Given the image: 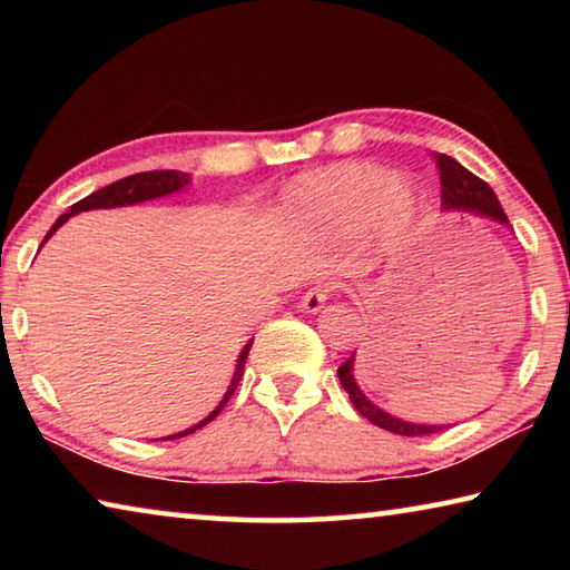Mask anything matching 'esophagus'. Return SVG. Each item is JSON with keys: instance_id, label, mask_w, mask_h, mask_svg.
Returning <instances> with one entry per match:
<instances>
[{"instance_id": "1", "label": "esophagus", "mask_w": 570, "mask_h": 570, "mask_svg": "<svg viewBox=\"0 0 570 570\" xmlns=\"http://www.w3.org/2000/svg\"><path fill=\"white\" fill-rule=\"evenodd\" d=\"M332 292H334V284H332V282H324V284L312 286V288H308V292L302 296V308H304V312H308V314L320 312L326 298L332 296Z\"/></svg>"}]
</instances>
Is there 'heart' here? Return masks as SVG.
Masks as SVG:
<instances>
[{"mask_svg":"<svg viewBox=\"0 0 570 570\" xmlns=\"http://www.w3.org/2000/svg\"><path fill=\"white\" fill-rule=\"evenodd\" d=\"M288 206L330 230L364 228L377 248H392L417 224L420 198L407 180L372 163H344L306 173L288 190Z\"/></svg>","mask_w":570,"mask_h":570,"instance_id":"b5f03b06","label":"heart"}]
</instances>
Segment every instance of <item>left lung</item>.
<instances>
[{
    "label": "left lung",
    "mask_w": 570,
    "mask_h": 570,
    "mask_svg": "<svg viewBox=\"0 0 570 570\" xmlns=\"http://www.w3.org/2000/svg\"><path fill=\"white\" fill-rule=\"evenodd\" d=\"M438 168H440V183H442V206L472 210V214L478 216L495 218L500 224H508L503 206H500L498 196L485 180L478 178L475 173H470L468 168H462L455 158L445 156V153H440L438 156ZM352 364H354V356H350V360L336 370V374H340L342 387L350 392V400L362 417L374 422L382 430H390L394 435H404V438L435 435V432L445 430V428H435V424L402 422L397 417H392V414L382 412L380 407H374V404L364 397L362 390L356 387V382L352 377Z\"/></svg>",
    "instance_id": "8db88e82"
}]
</instances>
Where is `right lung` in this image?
I'll use <instances>...</instances> for the list:
<instances>
[{"label": "right lung", "instance_id": "right-lung-1", "mask_svg": "<svg viewBox=\"0 0 570 570\" xmlns=\"http://www.w3.org/2000/svg\"><path fill=\"white\" fill-rule=\"evenodd\" d=\"M188 173H180V170H148V173H135V176H128V178H120L110 183V186H105L100 190L90 193L88 198L77 200V204L70 208V214H62L60 218H57V224L50 228V234L45 236V240L50 238L57 228H60L67 218H70L72 214H80V210H90V208H118V206H132V204H140V200H148V198H158V196H168V193L183 188L188 183ZM248 350H250V342L246 344V350L240 352L238 356V366H236V374H234V382H230V387L226 392V397L220 400L218 407L208 414V417L204 422H198L196 428H190L186 432H178V435H170L166 440H176V438H186L190 435V432H196L204 428V424H208L210 420L216 417V414L226 407V402L230 400V394H234V390L238 387L240 377H244V364H246V356H248Z\"/></svg>", "mask_w": 570, "mask_h": 570}]
</instances>
